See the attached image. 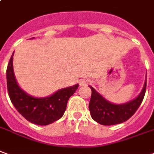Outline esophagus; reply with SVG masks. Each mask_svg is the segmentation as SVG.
I'll list each match as a JSON object with an SVG mask.
<instances>
[{
  "label": "esophagus",
  "instance_id": "1",
  "mask_svg": "<svg viewBox=\"0 0 154 154\" xmlns=\"http://www.w3.org/2000/svg\"><path fill=\"white\" fill-rule=\"evenodd\" d=\"M91 82L90 80H88V79H82L81 81H80V86H86L88 85V84H89Z\"/></svg>",
  "mask_w": 154,
  "mask_h": 154
}]
</instances>
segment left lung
Instances as JSON below:
<instances>
[{"instance_id": "8db88e82", "label": "left lung", "mask_w": 154, "mask_h": 154, "mask_svg": "<svg viewBox=\"0 0 154 154\" xmlns=\"http://www.w3.org/2000/svg\"><path fill=\"white\" fill-rule=\"evenodd\" d=\"M89 87L92 90V95L88 107L92 118L101 125H116L130 119L141 105L146 93L147 77L141 94L133 100L122 104H115L109 102L97 93L93 87Z\"/></svg>"}]
</instances>
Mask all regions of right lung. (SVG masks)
I'll return each instance as SVG.
<instances>
[{"mask_svg": "<svg viewBox=\"0 0 154 154\" xmlns=\"http://www.w3.org/2000/svg\"><path fill=\"white\" fill-rule=\"evenodd\" d=\"M12 55L7 65V83L8 94L16 109L27 121L38 125H49L60 119L66 109L68 99L76 92L78 84L60 89L50 97H32L22 90L16 81Z\"/></svg>", "mask_w": 154, "mask_h": 154, "instance_id": "obj_1", "label": "right lung"}]
</instances>
